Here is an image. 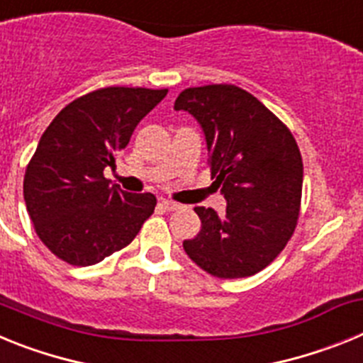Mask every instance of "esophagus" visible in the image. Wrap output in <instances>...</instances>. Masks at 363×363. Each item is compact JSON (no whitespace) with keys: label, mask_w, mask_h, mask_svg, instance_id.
I'll list each match as a JSON object with an SVG mask.
<instances>
[{"label":"esophagus","mask_w":363,"mask_h":363,"mask_svg":"<svg viewBox=\"0 0 363 363\" xmlns=\"http://www.w3.org/2000/svg\"><path fill=\"white\" fill-rule=\"evenodd\" d=\"M160 205H162L165 211H176V209H179V207H182V205L176 203V201H171V200H162V201H160Z\"/></svg>","instance_id":"1"}]
</instances>
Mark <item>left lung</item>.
I'll use <instances>...</instances> for the list:
<instances>
[{
    "label": "left lung",
    "instance_id": "obj_1",
    "mask_svg": "<svg viewBox=\"0 0 363 363\" xmlns=\"http://www.w3.org/2000/svg\"><path fill=\"white\" fill-rule=\"evenodd\" d=\"M174 108L200 121L211 178L227 200L221 216L194 207L201 229L185 240V252L213 277H252L284 251L296 229L303 184L296 140L280 118L236 85L185 89Z\"/></svg>",
    "mask_w": 363,
    "mask_h": 363
}]
</instances>
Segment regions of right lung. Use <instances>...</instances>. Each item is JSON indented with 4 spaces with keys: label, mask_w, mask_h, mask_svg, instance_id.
<instances>
[{
    "label": "right lung",
    "mask_w": 363,
    "mask_h": 363,
    "mask_svg": "<svg viewBox=\"0 0 363 363\" xmlns=\"http://www.w3.org/2000/svg\"><path fill=\"white\" fill-rule=\"evenodd\" d=\"M167 92L105 86L70 101L47 127L25 171L23 196L54 256L78 267L98 264L129 245L154 213V194L121 191L104 171Z\"/></svg>",
    "instance_id": "1"
}]
</instances>
